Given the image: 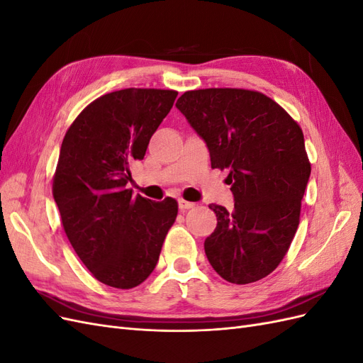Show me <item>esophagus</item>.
<instances>
[{
	"label": "esophagus",
	"mask_w": 363,
	"mask_h": 363,
	"mask_svg": "<svg viewBox=\"0 0 363 363\" xmlns=\"http://www.w3.org/2000/svg\"><path fill=\"white\" fill-rule=\"evenodd\" d=\"M195 204L194 203H191V201H186V200H179V207H180V211H188V208H192Z\"/></svg>",
	"instance_id": "obj_1"
}]
</instances>
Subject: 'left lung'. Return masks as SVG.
<instances>
[{
	"label": "left lung",
	"instance_id": "obj_1",
	"mask_svg": "<svg viewBox=\"0 0 363 363\" xmlns=\"http://www.w3.org/2000/svg\"><path fill=\"white\" fill-rule=\"evenodd\" d=\"M211 151L212 168L227 169L235 207L211 204L215 232L206 256L224 280L247 284L276 269L300 224L311 162L298 123L265 94L236 87L184 92L177 103Z\"/></svg>",
	"mask_w": 363,
	"mask_h": 363
}]
</instances>
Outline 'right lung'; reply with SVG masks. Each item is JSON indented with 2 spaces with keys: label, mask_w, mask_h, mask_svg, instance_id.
Returning a JSON list of instances; mask_svg holds the SVG:
<instances>
[{
  "label": "right lung",
  "mask_w": 363,
  "mask_h": 363,
  "mask_svg": "<svg viewBox=\"0 0 363 363\" xmlns=\"http://www.w3.org/2000/svg\"><path fill=\"white\" fill-rule=\"evenodd\" d=\"M177 94L140 87L106 94L83 108L63 138L54 201L77 256L107 286L145 281L177 218L171 196L151 201L127 189L130 163L144 159Z\"/></svg>",
  "instance_id": "right-lung-1"
}]
</instances>
